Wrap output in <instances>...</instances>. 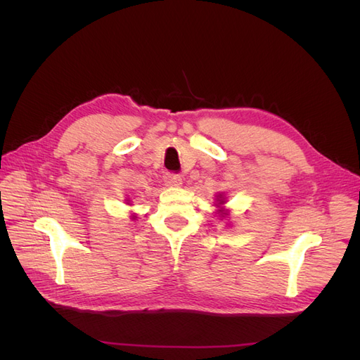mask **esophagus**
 <instances>
[{
	"label": "esophagus",
	"mask_w": 360,
	"mask_h": 360,
	"mask_svg": "<svg viewBox=\"0 0 360 360\" xmlns=\"http://www.w3.org/2000/svg\"><path fill=\"white\" fill-rule=\"evenodd\" d=\"M165 184H167V186H171V188L181 186V177L179 176V174H167Z\"/></svg>",
	"instance_id": "34e87169"
}]
</instances>
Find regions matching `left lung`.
<instances>
[{"label":"left lung","mask_w":360,"mask_h":360,"mask_svg":"<svg viewBox=\"0 0 360 360\" xmlns=\"http://www.w3.org/2000/svg\"><path fill=\"white\" fill-rule=\"evenodd\" d=\"M217 207H219V210H217V213H219L221 216H226V210L224 209V207H221V205H224L225 204V198H224V195L222 193H219V195H217Z\"/></svg>","instance_id":"left-lung-1"}]
</instances>
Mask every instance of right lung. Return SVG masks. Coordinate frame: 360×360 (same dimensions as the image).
I'll use <instances>...</instances> for the list:
<instances>
[{"label":"right lung","mask_w":360,"mask_h":360,"mask_svg":"<svg viewBox=\"0 0 360 360\" xmlns=\"http://www.w3.org/2000/svg\"><path fill=\"white\" fill-rule=\"evenodd\" d=\"M135 217H136V216H135V214H134V216H132V219H135Z\"/></svg>","instance_id":"1"}]
</instances>
